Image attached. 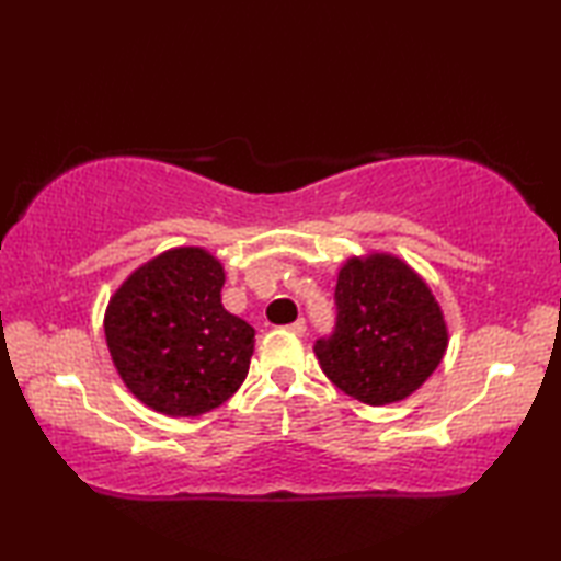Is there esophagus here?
<instances>
[{
    "label": "esophagus",
    "mask_w": 561,
    "mask_h": 561,
    "mask_svg": "<svg viewBox=\"0 0 561 561\" xmlns=\"http://www.w3.org/2000/svg\"><path fill=\"white\" fill-rule=\"evenodd\" d=\"M287 329L291 331V334L304 336V331H307V321H304V319H297V321H294V324H289Z\"/></svg>",
    "instance_id": "obj_1"
}]
</instances>
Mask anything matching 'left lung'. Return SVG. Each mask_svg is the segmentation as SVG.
<instances>
[{
    "instance_id": "8db88e82",
    "label": "left lung",
    "mask_w": 561,
    "mask_h": 561,
    "mask_svg": "<svg viewBox=\"0 0 561 561\" xmlns=\"http://www.w3.org/2000/svg\"><path fill=\"white\" fill-rule=\"evenodd\" d=\"M336 329L319 339L321 371L368 405L415 393L448 348V324L425 279L386 252L351 257L336 279Z\"/></svg>"
}]
</instances>
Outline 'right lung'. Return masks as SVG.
Instances as JSON below:
<instances>
[{
    "mask_svg": "<svg viewBox=\"0 0 561 561\" xmlns=\"http://www.w3.org/2000/svg\"><path fill=\"white\" fill-rule=\"evenodd\" d=\"M225 267L203 247L158 254L113 294L103 331L128 391L170 417L222 405L250 371L254 329L222 307Z\"/></svg>",
    "mask_w": 561,
    "mask_h": 561,
    "instance_id": "add662e5",
    "label": "right lung"
}]
</instances>
